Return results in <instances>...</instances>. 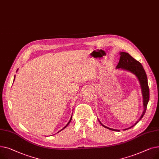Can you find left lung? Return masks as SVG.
I'll use <instances>...</instances> for the list:
<instances>
[{"label": "left lung", "instance_id": "8db88e82", "mask_svg": "<svg viewBox=\"0 0 159 159\" xmlns=\"http://www.w3.org/2000/svg\"><path fill=\"white\" fill-rule=\"evenodd\" d=\"M120 57L119 62L117 66H116V68L128 71L135 75L140 82V85L141 89H142L141 90L142 94H143V97L144 110H143V113H142V115L140 116V119L131 127L123 129V130H126L128 129H130L131 128L135 126V125L142 119V118H143V116L144 115L146 109H147V105H148V103L149 102V89L148 84L147 75H146L145 70L143 68V66H142V64L139 61H136L134 58H133L128 53L122 52H120ZM99 122H100V120H99ZM100 123L101 124L102 126H104V128H106L108 129H110V130L115 131H120L119 129H115L108 128V127L104 126V125H103L101 122H100Z\"/></svg>", "mask_w": 159, "mask_h": 159}]
</instances>
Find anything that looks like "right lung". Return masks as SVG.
<instances>
[{
	"instance_id": "add662e5",
	"label": "right lung",
	"mask_w": 159,
	"mask_h": 159,
	"mask_svg": "<svg viewBox=\"0 0 159 159\" xmlns=\"http://www.w3.org/2000/svg\"><path fill=\"white\" fill-rule=\"evenodd\" d=\"M18 71V70H16V71ZM15 76H14V79H13V81H14V80H15ZM71 119H72V115H71V118H70V120H69V122H68V124H66V126H64V128H62V129H61V130H60V131H58V132H57V133H59V132H60V131H62V130H63V129H65V128H66V127H67V126H68V125H69V124H70V122H71Z\"/></svg>"
}]
</instances>
